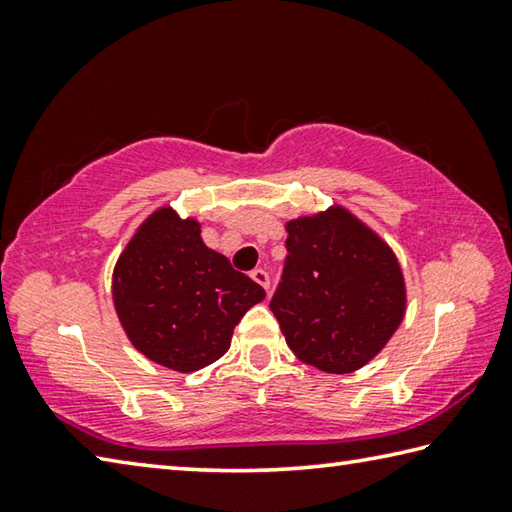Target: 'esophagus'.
<instances>
[{"mask_svg":"<svg viewBox=\"0 0 512 512\" xmlns=\"http://www.w3.org/2000/svg\"><path fill=\"white\" fill-rule=\"evenodd\" d=\"M250 277L259 284V287H264L268 291V287H271V277H268V273L264 271V268H255L253 273H250Z\"/></svg>","mask_w":512,"mask_h":512,"instance_id":"esophagus-1","label":"esophagus"}]
</instances>
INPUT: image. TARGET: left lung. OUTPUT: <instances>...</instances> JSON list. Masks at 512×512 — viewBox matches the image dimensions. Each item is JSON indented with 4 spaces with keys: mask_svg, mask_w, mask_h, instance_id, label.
Segmentation results:
<instances>
[{
    "mask_svg": "<svg viewBox=\"0 0 512 512\" xmlns=\"http://www.w3.org/2000/svg\"><path fill=\"white\" fill-rule=\"evenodd\" d=\"M287 262L271 300L300 361L345 375L377 357L400 327L406 287L384 239L345 207L287 223Z\"/></svg>",
    "mask_w": 512,
    "mask_h": 512,
    "instance_id": "left-lung-1",
    "label": "left lung"
}]
</instances>
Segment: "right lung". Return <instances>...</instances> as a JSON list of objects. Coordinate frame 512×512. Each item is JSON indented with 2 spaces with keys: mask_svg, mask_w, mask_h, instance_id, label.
Masks as SVG:
<instances>
[{
  "mask_svg": "<svg viewBox=\"0 0 512 512\" xmlns=\"http://www.w3.org/2000/svg\"><path fill=\"white\" fill-rule=\"evenodd\" d=\"M264 289L207 248L201 223L160 207L146 219L112 273L119 323L146 359L194 372L221 359Z\"/></svg>",
  "mask_w": 512,
  "mask_h": 512,
  "instance_id": "obj_1",
  "label": "right lung"
}]
</instances>
